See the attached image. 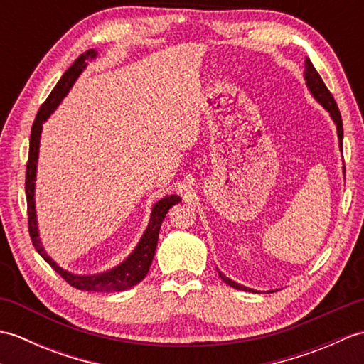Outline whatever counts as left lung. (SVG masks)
Here are the masks:
<instances>
[{
	"label": "left lung",
	"mask_w": 364,
	"mask_h": 364,
	"mask_svg": "<svg viewBox=\"0 0 364 364\" xmlns=\"http://www.w3.org/2000/svg\"><path fill=\"white\" fill-rule=\"evenodd\" d=\"M305 80H306V86L310 87V90H311V94L330 112L331 119L335 120L336 129H338V137H339V146L343 149V119H341V112H339V109H338V105L335 102L333 95H331V92L327 89L326 82L322 81L321 75L316 72V68L313 67L310 59H306V64H305ZM219 275H220L223 282H225L230 286H233V288L241 289V291H250L249 288H245V286H241V284L235 283L233 280H230V278L223 275L222 272H219Z\"/></svg>",
	"instance_id": "8db88e82"
}]
</instances>
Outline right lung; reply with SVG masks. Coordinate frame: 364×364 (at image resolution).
<instances>
[{
	"label": "right lung",
	"mask_w": 364,
	"mask_h": 364,
	"mask_svg": "<svg viewBox=\"0 0 364 364\" xmlns=\"http://www.w3.org/2000/svg\"><path fill=\"white\" fill-rule=\"evenodd\" d=\"M97 53L94 50H87L82 53L81 56L75 60L67 68V72L63 75V78L54 86L48 98L45 100L43 105L38 109L36 120L33 123V128H31V141H29V156H28V164H26V181H25V191H26V203H28V230L31 241L36 247L38 255L48 262V264L56 270V272L64 278V280L73 286L76 289L81 291H95V292H117V291H125L131 286L137 284L149 272L151 266V261L154 257V252H156L158 245V237H159V228L161 223L164 220L167 211L180 202V197L176 196H168L153 206L151 219L149 223V228L145 230V233L141 239V242L137 244L136 250L129 255V257L122 262L120 266L109 270V272L98 274V275H73L67 270L60 269L56 262H54L48 255L45 253L43 247L41 244V239L37 235V222H36V208H34V180H36V164H37V156H38V141H41V131H42V123L50 117V114L56 109L58 105L60 103L67 92L70 90L76 78L81 75V72L86 68L87 59L95 58Z\"/></svg>",
	"instance_id": "add662e5"
}]
</instances>
